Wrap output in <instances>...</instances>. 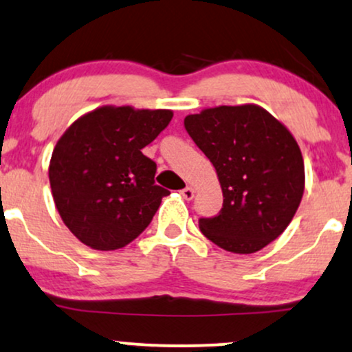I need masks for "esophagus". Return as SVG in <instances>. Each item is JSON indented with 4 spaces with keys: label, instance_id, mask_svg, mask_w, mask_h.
Wrapping results in <instances>:
<instances>
[{
    "label": "esophagus",
    "instance_id": "1",
    "mask_svg": "<svg viewBox=\"0 0 352 352\" xmlns=\"http://www.w3.org/2000/svg\"><path fill=\"white\" fill-rule=\"evenodd\" d=\"M181 194H183V197L186 201H191L194 197V189L189 188V186H188V188H184L183 191H181Z\"/></svg>",
    "mask_w": 352,
    "mask_h": 352
}]
</instances>
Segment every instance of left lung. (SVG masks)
I'll return each mask as SVG.
<instances>
[{
  "label": "left lung",
  "instance_id": "1",
  "mask_svg": "<svg viewBox=\"0 0 352 352\" xmlns=\"http://www.w3.org/2000/svg\"><path fill=\"white\" fill-rule=\"evenodd\" d=\"M184 128L216 168L222 209L201 217V232L227 252L254 254L287 229L305 191L298 143L258 105L188 115Z\"/></svg>",
  "mask_w": 352,
  "mask_h": 352
}]
</instances>
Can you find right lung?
Masks as SVG:
<instances>
[{"mask_svg": "<svg viewBox=\"0 0 352 352\" xmlns=\"http://www.w3.org/2000/svg\"><path fill=\"white\" fill-rule=\"evenodd\" d=\"M171 110L100 107L70 125L52 151L49 181L69 230L95 250H117L150 226L168 189L143 155Z\"/></svg>", "mask_w": 352, "mask_h": 352, "instance_id": "1", "label": "right lung"}]
</instances>
